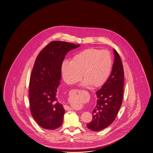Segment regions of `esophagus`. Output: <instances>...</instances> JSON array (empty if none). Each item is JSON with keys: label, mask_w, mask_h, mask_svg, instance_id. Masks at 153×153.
Listing matches in <instances>:
<instances>
[{"label": "esophagus", "mask_w": 153, "mask_h": 153, "mask_svg": "<svg viewBox=\"0 0 153 153\" xmlns=\"http://www.w3.org/2000/svg\"><path fill=\"white\" fill-rule=\"evenodd\" d=\"M75 91H78V89H75ZM64 109L66 110V111H71V110H73V109L70 107H69L68 105H65L64 106Z\"/></svg>", "instance_id": "34e87169"}]
</instances>
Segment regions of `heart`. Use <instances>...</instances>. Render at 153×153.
<instances>
[{
    "instance_id": "1",
    "label": "heart",
    "mask_w": 153,
    "mask_h": 153,
    "mask_svg": "<svg viewBox=\"0 0 153 153\" xmlns=\"http://www.w3.org/2000/svg\"><path fill=\"white\" fill-rule=\"evenodd\" d=\"M112 57L108 50L89 48L72 57L71 61L64 60L61 65V74L64 82L73 84L82 78L84 84L94 87L103 85L108 78L112 68ZM70 103L71 102L69 100Z\"/></svg>"
}]
</instances>
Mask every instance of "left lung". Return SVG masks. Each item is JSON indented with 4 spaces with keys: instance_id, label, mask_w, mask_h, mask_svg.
I'll list each match as a JSON object with an SVG mask.
<instances>
[{
    "instance_id": "1",
    "label": "left lung",
    "mask_w": 153,
    "mask_h": 153,
    "mask_svg": "<svg viewBox=\"0 0 153 153\" xmlns=\"http://www.w3.org/2000/svg\"><path fill=\"white\" fill-rule=\"evenodd\" d=\"M114 61L109 78L96 92L97 105L93 109L92 121L87 126L92 131L105 129L114 122L122 103L124 71L121 57L114 49Z\"/></svg>"
}]
</instances>
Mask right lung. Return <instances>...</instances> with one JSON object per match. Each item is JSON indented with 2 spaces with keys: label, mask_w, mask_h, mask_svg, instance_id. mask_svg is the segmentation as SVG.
Here are the masks:
<instances>
[{
  "label": "right lung",
  "mask_w": 153,
  "mask_h": 153,
  "mask_svg": "<svg viewBox=\"0 0 153 153\" xmlns=\"http://www.w3.org/2000/svg\"><path fill=\"white\" fill-rule=\"evenodd\" d=\"M80 46L53 41L36 59L29 84L30 107L35 121L45 129L54 130L62 125L65 109L56 97L61 64L67 53Z\"/></svg>",
  "instance_id": "right-lung-1"
}]
</instances>
